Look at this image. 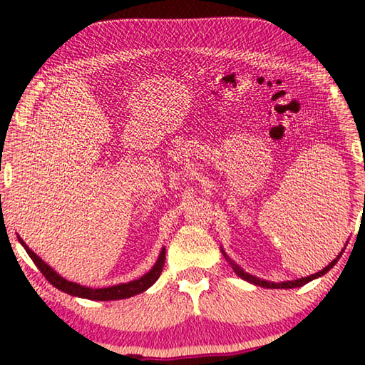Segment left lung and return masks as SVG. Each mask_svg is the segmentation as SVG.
I'll use <instances>...</instances> for the list:
<instances>
[{
  "label": "left lung",
  "mask_w": 365,
  "mask_h": 365,
  "mask_svg": "<svg viewBox=\"0 0 365 365\" xmlns=\"http://www.w3.org/2000/svg\"><path fill=\"white\" fill-rule=\"evenodd\" d=\"M341 256V255H339ZM339 256L335 259V261H331L329 265H327V267L324 269V270H320V272H317V274H314V275H311V277H304V279H299V280H293V282H282V283H272V282H265V280H259V279H256V277H252V275H250V274H246V272H243L242 269L238 267V265H233V270L237 272V274L242 277L243 280H246V282H251V283H255V285H259V287H262V288H298V287H302V285H306V283H309L311 280H314V279H317V277H322L325 272H329L333 265L336 264V261L339 259Z\"/></svg>",
  "instance_id": "1"
}]
</instances>
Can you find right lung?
<instances>
[{
    "label": "right lung",
    "mask_w": 365,
    "mask_h": 365,
    "mask_svg": "<svg viewBox=\"0 0 365 365\" xmlns=\"http://www.w3.org/2000/svg\"><path fill=\"white\" fill-rule=\"evenodd\" d=\"M19 242L22 243L24 248H26L30 259H32L36 267L40 269L41 274L45 275V279L49 283H51L53 287H56L58 289H61V292H64L67 294L78 296V298H86V299H95V301L125 299V298H130V296H135L138 293H143L145 289L150 288L153 283L159 279L160 272H163V267H164V261H165V250H163V251H160V255H159L158 262L154 264V267L150 272H148L146 275L141 277V279L128 282V283H120V285H115V287L93 289V288H86V287L78 285V283L67 282L66 279H63V277H59L56 272L49 267L48 264L43 262L41 259L36 256L32 250H29L26 243H24L21 238H19Z\"/></svg>",
    "instance_id": "1"
}]
</instances>
